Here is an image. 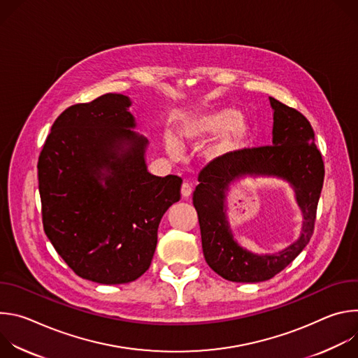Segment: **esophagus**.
<instances>
[{"label":"esophagus","instance_id":"esophagus-1","mask_svg":"<svg viewBox=\"0 0 358 358\" xmlns=\"http://www.w3.org/2000/svg\"><path fill=\"white\" fill-rule=\"evenodd\" d=\"M191 192H192V187L188 182H182V185H181V195L184 198H188L191 195Z\"/></svg>","mask_w":358,"mask_h":358}]
</instances>
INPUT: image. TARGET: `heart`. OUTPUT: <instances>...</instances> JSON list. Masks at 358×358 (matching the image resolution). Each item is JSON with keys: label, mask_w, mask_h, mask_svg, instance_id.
Wrapping results in <instances>:
<instances>
[{"label": "heart", "mask_w": 358, "mask_h": 358, "mask_svg": "<svg viewBox=\"0 0 358 358\" xmlns=\"http://www.w3.org/2000/svg\"><path fill=\"white\" fill-rule=\"evenodd\" d=\"M215 136H220L207 150L206 157L211 163H221L250 144L253 127L242 119V113L232 106H222L187 116L180 126L181 141L196 147ZM167 152L180 159L182 147L178 138L170 133L164 136Z\"/></svg>", "instance_id": "heart-1"}]
</instances>
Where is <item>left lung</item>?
I'll use <instances>...</instances> for the list:
<instances>
[{"mask_svg": "<svg viewBox=\"0 0 358 358\" xmlns=\"http://www.w3.org/2000/svg\"><path fill=\"white\" fill-rule=\"evenodd\" d=\"M273 109L271 145L242 148L231 159L210 163L198 176L192 202L198 214L202 252L208 266L231 282H265L283 271L309 243L323 188L324 163L316 147L312 124L300 112L269 97ZM246 175H268L286 179L295 189L303 213L299 239L272 255H255L233 239L224 213L229 185Z\"/></svg>", "mask_w": 358, "mask_h": 358, "instance_id": "left-lung-1", "label": "left lung"}]
</instances>
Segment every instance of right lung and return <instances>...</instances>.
Instances as JSON below:
<instances>
[{
    "label": "right lung",
    "instance_id": "right-lung-1",
    "mask_svg": "<svg viewBox=\"0 0 358 358\" xmlns=\"http://www.w3.org/2000/svg\"><path fill=\"white\" fill-rule=\"evenodd\" d=\"M130 105L106 93L68 108L38 160L48 239L78 276L101 285L129 283L148 269L159 224L181 196L180 177L147 171L148 141L130 130Z\"/></svg>",
    "mask_w": 358,
    "mask_h": 358
}]
</instances>
